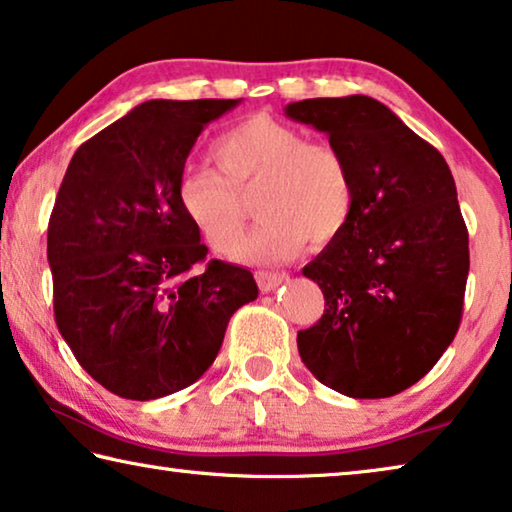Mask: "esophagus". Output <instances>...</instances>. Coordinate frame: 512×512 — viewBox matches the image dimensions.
Wrapping results in <instances>:
<instances>
[{
    "label": "esophagus",
    "instance_id": "obj_1",
    "mask_svg": "<svg viewBox=\"0 0 512 512\" xmlns=\"http://www.w3.org/2000/svg\"><path fill=\"white\" fill-rule=\"evenodd\" d=\"M255 280L262 291H273L275 287H280L282 282L289 280L287 273H271V271H257Z\"/></svg>",
    "mask_w": 512,
    "mask_h": 512
}]
</instances>
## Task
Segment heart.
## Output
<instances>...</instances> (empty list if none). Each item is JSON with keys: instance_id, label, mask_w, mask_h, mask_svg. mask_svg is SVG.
Masks as SVG:
<instances>
[{"instance_id": "1", "label": "heart", "mask_w": 512, "mask_h": 512, "mask_svg": "<svg viewBox=\"0 0 512 512\" xmlns=\"http://www.w3.org/2000/svg\"><path fill=\"white\" fill-rule=\"evenodd\" d=\"M218 173L189 166L177 180V205L207 246L230 253L243 230V200L255 191L257 225L234 250L248 262H282L305 246L344 232L355 205L351 166L330 143L257 113L212 143Z\"/></svg>"}]
</instances>
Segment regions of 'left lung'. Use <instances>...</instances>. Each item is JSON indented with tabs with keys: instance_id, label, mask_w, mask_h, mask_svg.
Returning <instances> with one entry per match:
<instances>
[{
	"instance_id": "obj_1",
	"label": "left lung",
	"mask_w": 512,
	"mask_h": 512,
	"mask_svg": "<svg viewBox=\"0 0 512 512\" xmlns=\"http://www.w3.org/2000/svg\"><path fill=\"white\" fill-rule=\"evenodd\" d=\"M328 134L355 182L344 232L303 269L326 298L298 353L312 376L353 399L415 385L456 337L469 234L456 182L431 143L367 95L314 97L285 109Z\"/></svg>"
}]
</instances>
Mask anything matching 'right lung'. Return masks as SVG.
<instances>
[{"label": "right lung", "instance_id": "obj_1", "mask_svg": "<svg viewBox=\"0 0 512 512\" xmlns=\"http://www.w3.org/2000/svg\"><path fill=\"white\" fill-rule=\"evenodd\" d=\"M241 100H150L79 145L47 227L54 319L77 362L132 401L189 387L221 351L253 273L207 257L177 205L205 125Z\"/></svg>", "mask_w": 512, "mask_h": 512}]
</instances>
